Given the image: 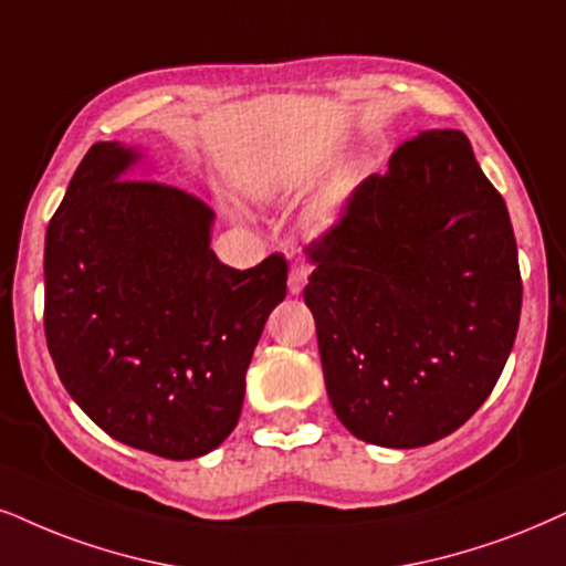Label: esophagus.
I'll list each match as a JSON object with an SVG mask.
<instances>
[{
    "label": "esophagus",
    "instance_id": "esophagus-1",
    "mask_svg": "<svg viewBox=\"0 0 566 566\" xmlns=\"http://www.w3.org/2000/svg\"><path fill=\"white\" fill-rule=\"evenodd\" d=\"M307 282V266L303 261H295L290 266V279H287V287H290V295H300Z\"/></svg>",
    "mask_w": 566,
    "mask_h": 566
}]
</instances>
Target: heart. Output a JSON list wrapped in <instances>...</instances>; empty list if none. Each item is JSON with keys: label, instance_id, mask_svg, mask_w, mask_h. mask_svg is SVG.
Returning a JSON list of instances; mask_svg holds the SVG:
<instances>
[{"label": "heart", "instance_id": "heart-1", "mask_svg": "<svg viewBox=\"0 0 566 566\" xmlns=\"http://www.w3.org/2000/svg\"><path fill=\"white\" fill-rule=\"evenodd\" d=\"M347 203H349V190L345 188V185L342 182L332 185V188H326L316 200H313L311 206H307V211H305L307 227L316 232L334 230V227L345 219Z\"/></svg>", "mask_w": 566, "mask_h": 566}]
</instances>
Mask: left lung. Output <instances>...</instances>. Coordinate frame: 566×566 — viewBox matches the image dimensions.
<instances>
[{
    "label": "left lung",
    "mask_w": 566,
    "mask_h": 566,
    "mask_svg": "<svg viewBox=\"0 0 566 566\" xmlns=\"http://www.w3.org/2000/svg\"><path fill=\"white\" fill-rule=\"evenodd\" d=\"M305 255L326 391L349 433L426 447L489 399L517 336L522 279L504 198L460 130L402 143Z\"/></svg>",
    "instance_id": "1"
}]
</instances>
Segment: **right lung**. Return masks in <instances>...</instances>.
<instances>
[{"mask_svg": "<svg viewBox=\"0 0 566 566\" xmlns=\"http://www.w3.org/2000/svg\"><path fill=\"white\" fill-rule=\"evenodd\" d=\"M140 156L119 140L91 146L49 221L46 345L67 395L112 439L196 460L238 426L287 261L224 266L209 203L127 180Z\"/></svg>", "mask_w": 566, "mask_h": 566, "instance_id": "obj_1", "label": "right lung"}]
</instances>
